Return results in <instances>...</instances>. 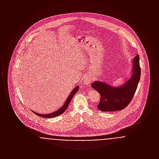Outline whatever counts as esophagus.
Listing matches in <instances>:
<instances>
[{"mask_svg":"<svg viewBox=\"0 0 159 159\" xmlns=\"http://www.w3.org/2000/svg\"><path fill=\"white\" fill-rule=\"evenodd\" d=\"M92 82V79L89 75H86L83 77V82L86 85H89Z\"/></svg>","mask_w":159,"mask_h":159,"instance_id":"esophagus-1","label":"esophagus"}]
</instances>
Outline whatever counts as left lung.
Segmentation results:
<instances>
[{
  "label": "left lung",
  "instance_id": "left-lung-1",
  "mask_svg": "<svg viewBox=\"0 0 159 159\" xmlns=\"http://www.w3.org/2000/svg\"><path fill=\"white\" fill-rule=\"evenodd\" d=\"M132 64L130 78L119 86H114L101 81H95L92 83V88L98 91L101 96L100 102L97 106L99 110L116 111L121 110L128 106L134 96L141 77L138 55L133 59Z\"/></svg>",
  "mask_w": 159,
  "mask_h": 159
}]
</instances>
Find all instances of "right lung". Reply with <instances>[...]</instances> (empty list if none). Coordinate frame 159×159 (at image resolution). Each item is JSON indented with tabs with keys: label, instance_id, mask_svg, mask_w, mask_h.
<instances>
[{
	"label": "right lung",
	"instance_id": "add662e5",
	"mask_svg": "<svg viewBox=\"0 0 159 159\" xmlns=\"http://www.w3.org/2000/svg\"><path fill=\"white\" fill-rule=\"evenodd\" d=\"M79 89V86H77L76 88L73 91H71V93L69 94L68 98L66 99V101L64 102V104H63V106H62L61 108H60L58 110H57V111H55L54 112H52L51 113L42 114L38 113H36L35 111H33L32 110L31 111L35 114H36L37 116H38L42 117H45V118H52V117H57L58 116H60V115H61L62 113H63L66 110V109L67 108L68 106H69V104H70L71 100L73 98V97L75 95V94H76V93L77 92Z\"/></svg>",
	"mask_w": 159,
	"mask_h": 159
}]
</instances>
